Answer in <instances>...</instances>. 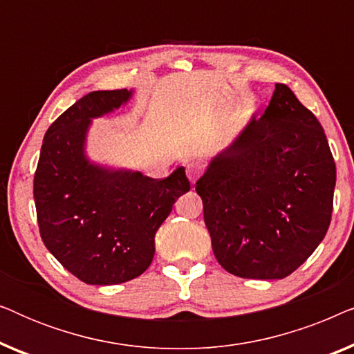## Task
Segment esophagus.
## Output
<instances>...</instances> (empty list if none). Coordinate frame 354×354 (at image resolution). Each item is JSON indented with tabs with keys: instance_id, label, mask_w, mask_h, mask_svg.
<instances>
[{
	"instance_id": "esophagus-1",
	"label": "esophagus",
	"mask_w": 354,
	"mask_h": 354,
	"mask_svg": "<svg viewBox=\"0 0 354 354\" xmlns=\"http://www.w3.org/2000/svg\"><path fill=\"white\" fill-rule=\"evenodd\" d=\"M185 172H187V177L190 178L192 182H195L198 177L203 174V164L200 161H190L185 164Z\"/></svg>"
}]
</instances>
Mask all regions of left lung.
I'll return each instance as SVG.
<instances>
[{
    "mask_svg": "<svg viewBox=\"0 0 354 354\" xmlns=\"http://www.w3.org/2000/svg\"><path fill=\"white\" fill-rule=\"evenodd\" d=\"M337 169L326 133L287 85L196 182L212 251L227 272L283 279L326 236Z\"/></svg>",
    "mask_w": 354,
    "mask_h": 354,
    "instance_id": "8db88e82",
    "label": "left lung"
}]
</instances>
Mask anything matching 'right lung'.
I'll return each instance as SVG.
<instances>
[{
	"label": "right lung",
	"mask_w": 354,
	"mask_h": 354,
	"mask_svg": "<svg viewBox=\"0 0 354 354\" xmlns=\"http://www.w3.org/2000/svg\"><path fill=\"white\" fill-rule=\"evenodd\" d=\"M129 90L91 91L50 125L33 178L37 221L48 251L82 282L115 285L142 275L154 235L190 190L185 169L166 178L111 171L84 154L91 118L119 108Z\"/></svg>",
	"instance_id": "add662e5"
}]
</instances>
